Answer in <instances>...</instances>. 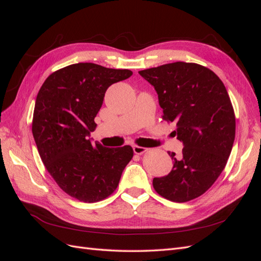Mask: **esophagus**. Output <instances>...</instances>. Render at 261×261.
<instances>
[{
    "instance_id": "obj_1",
    "label": "esophagus",
    "mask_w": 261,
    "mask_h": 261,
    "mask_svg": "<svg viewBox=\"0 0 261 261\" xmlns=\"http://www.w3.org/2000/svg\"><path fill=\"white\" fill-rule=\"evenodd\" d=\"M147 148H145V147H139V146H133V151H134V153H136V154H141V153H144V152H146L147 151Z\"/></svg>"
}]
</instances>
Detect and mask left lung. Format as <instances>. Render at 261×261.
Wrapping results in <instances>:
<instances>
[{"label":"left lung","mask_w":261,"mask_h":261,"mask_svg":"<svg viewBox=\"0 0 261 261\" xmlns=\"http://www.w3.org/2000/svg\"><path fill=\"white\" fill-rule=\"evenodd\" d=\"M139 75L154 87L163 118L176 124L181 153L168 175L154 177L155 192L171 201L197 198L222 173L235 138V115L223 83L209 68L175 62L144 69Z\"/></svg>","instance_id":"obj_1"}]
</instances>
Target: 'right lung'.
Returning a JSON list of instances; mask_svg holds the SVG:
<instances>
[{
    "label": "right lung",
    "instance_id": "obj_1",
    "mask_svg": "<svg viewBox=\"0 0 261 261\" xmlns=\"http://www.w3.org/2000/svg\"><path fill=\"white\" fill-rule=\"evenodd\" d=\"M132 75L129 69L77 63L51 74L38 92L33 135L39 154L57 184L78 200L107 198L132 160L130 146L107 148L89 138L107 89Z\"/></svg>",
    "mask_w": 261,
    "mask_h": 261
}]
</instances>
